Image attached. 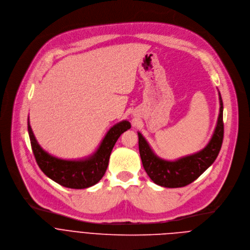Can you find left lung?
I'll return each mask as SVG.
<instances>
[{
	"instance_id": "left-lung-1",
	"label": "left lung",
	"mask_w": 250,
	"mask_h": 250,
	"mask_svg": "<svg viewBox=\"0 0 250 250\" xmlns=\"http://www.w3.org/2000/svg\"><path fill=\"white\" fill-rule=\"evenodd\" d=\"M219 98L221 107L214 134L208 145L198 153L173 162L162 160L153 153L145 138L138 132V147L143 168L156 185L171 188L186 187L198 179L214 163L224 138V107L220 92Z\"/></svg>"
}]
</instances>
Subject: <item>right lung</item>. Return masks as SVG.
<instances>
[{
  "mask_svg": "<svg viewBox=\"0 0 250 250\" xmlns=\"http://www.w3.org/2000/svg\"><path fill=\"white\" fill-rule=\"evenodd\" d=\"M129 128L130 124L127 121L115 125L91 157L80 161H67L53 157L44 151L38 144L28 122L31 148L41 171L57 184L75 189L92 187L103 178L113 147L121 134Z\"/></svg>",
  "mask_w": 250,
  "mask_h": 250,
  "instance_id": "1",
  "label": "right lung"
}]
</instances>
